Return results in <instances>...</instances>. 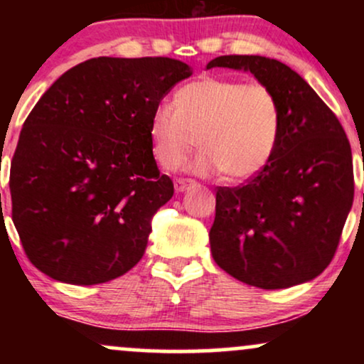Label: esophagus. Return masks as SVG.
I'll return each instance as SVG.
<instances>
[{
    "instance_id": "1",
    "label": "esophagus",
    "mask_w": 364,
    "mask_h": 364,
    "mask_svg": "<svg viewBox=\"0 0 364 364\" xmlns=\"http://www.w3.org/2000/svg\"><path fill=\"white\" fill-rule=\"evenodd\" d=\"M193 185H195L193 179H183V178H179V179H176V181H174V190H176L178 193H183V191L190 190V188L193 186Z\"/></svg>"
}]
</instances>
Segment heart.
Masks as SVG:
<instances>
[{"label": "heart", "mask_w": 364, "mask_h": 364, "mask_svg": "<svg viewBox=\"0 0 364 364\" xmlns=\"http://www.w3.org/2000/svg\"><path fill=\"white\" fill-rule=\"evenodd\" d=\"M282 129L277 95L265 83L203 77L176 92L174 106L161 102L149 119L154 159L176 169L193 147L202 150L188 164L200 176L224 173L243 181L257 176L274 157Z\"/></svg>", "instance_id": "b5f03b06"}]
</instances>
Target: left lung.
<instances>
[{
  "label": "left lung",
  "instance_id": "8db88e82",
  "mask_svg": "<svg viewBox=\"0 0 364 364\" xmlns=\"http://www.w3.org/2000/svg\"><path fill=\"white\" fill-rule=\"evenodd\" d=\"M250 72L277 95L274 157L243 186H220L210 252L237 281L262 289L304 284L327 269L354 198L344 128L303 77L265 56H219L210 68Z\"/></svg>",
  "mask_w": 364,
  "mask_h": 364
}]
</instances>
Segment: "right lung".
<instances>
[{
  "label": "right lung",
  "mask_w": 364,
  "mask_h": 364,
  "mask_svg": "<svg viewBox=\"0 0 364 364\" xmlns=\"http://www.w3.org/2000/svg\"><path fill=\"white\" fill-rule=\"evenodd\" d=\"M191 75L171 58H92L44 92L10 169L20 241L54 281L94 286L140 262L174 193L149 140L154 107Z\"/></svg>",
  "instance_id": "1"
}]
</instances>
